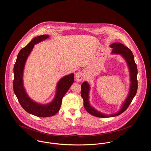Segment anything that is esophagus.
I'll return each mask as SVG.
<instances>
[{
  "label": "esophagus",
  "mask_w": 151,
  "mask_h": 151,
  "mask_svg": "<svg viewBox=\"0 0 151 151\" xmlns=\"http://www.w3.org/2000/svg\"><path fill=\"white\" fill-rule=\"evenodd\" d=\"M84 78V73L82 71H79L76 74V79L77 81L80 82L82 81Z\"/></svg>",
  "instance_id": "1"
}]
</instances>
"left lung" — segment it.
Listing matches in <instances>:
<instances>
[{
	"mask_svg": "<svg viewBox=\"0 0 151 151\" xmlns=\"http://www.w3.org/2000/svg\"><path fill=\"white\" fill-rule=\"evenodd\" d=\"M110 47L112 48V54H121L126 61L130 72V79L131 82L130 87L129 95L125 101H124V103L122 104L121 110L116 113L106 115L97 111L93 107L91 106L89 101V92L90 90V86L86 81L83 82L81 85V95L83 100L84 107L86 111L90 114L99 118L114 117L123 113L128 108L131 102L132 101L134 97L136 95L138 88L137 65L135 63L134 55L132 51L129 48L124 46L123 44L119 42L112 43L111 45H110Z\"/></svg>",
	"mask_w": 151,
	"mask_h": 151,
	"instance_id": "1",
	"label": "left lung"
}]
</instances>
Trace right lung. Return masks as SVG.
<instances>
[{
	"instance_id": "obj_1",
	"label": "right lung",
	"mask_w": 151,
	"mask_h": 151,
	"mask_svg": "<svg viewBox=\"0 0 151 151\" xmlns=\"http://www.w3.org/2000/svg\"><path fill=\"white\" fill-rule=\"evenodd\" d=\"M49 37L44 35L35 37L18 53L14 66L13 89L15 95L22 107L29 114L38 117H48L55 115L60 110L63 96L74 82V74L62 78L58 83L55 98L49 104H40L33 101L27 96L23 85V71L27 57L34 47V45Z\"/></svg>"
}]
</instances>
